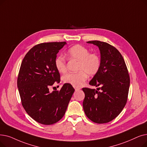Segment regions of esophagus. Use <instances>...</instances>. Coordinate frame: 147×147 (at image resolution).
Instances as JSON below:
<instances>
[{"label": "esophagus", "instance_id": "34e87169", "mask_svg": "<svg viewBox=\"0 0 147 147\" xmlns=\"http://www.w3.org/2000/svg\"><path fill=\"white\" fill-rule=\"evenodd\" d=\"M79 89H80V88H75V91H79Z\"/></svg>", "mask_w": 147, "mask_h": 147}]
</instances>
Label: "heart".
<instances>
[{"instance_id":"obj_1","label":"heart","mask_w":147,"mask_h":147,"mask_svg":"<svg viewBox=\"0 0 147 147\" xmlns=\"http://www.w3.org/2000/svg\"><path fill=\"white\" fill-rule=\"evenodd\" d=\"M67 54L70 59L79 61L77 67V73H69L63 77L66 84L74 87H80L86 81L88 75L93 76L96 74L101 67V59L96 53H91L85 47L76 44L70 47ZM55 65L60 73H65L67 68L66 59L64 56L59 55L55 59Z\"/></svg>"}]
</instances>
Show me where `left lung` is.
<instances>
[{
	"instance_id": "left-lung-1",
	"label": "left lung",
	"mask_w": 147,
	"mask_h": 147,
	"mask_svg": "<svg viewBox=\"0 0 147 147\" xmlns=\"http://www.w3.org/2000/svg\"><path fill=\"white\" fill-rule=\"evenodd\" d=\"M87 42L98 47L101 67L89 82L90 85L99 86L97 91L82 88L85 95L83 107L86 117L92 122L107 123L118 116L126 105L130 76L123 57L115 47L100 41Z\"/></svg>"
}]
</instances>
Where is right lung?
I'll return each instance as SVG.
<instances>
[{"label":"right lung","instance_id":"right-lung-1","mask_svg":"<svg viewBox=\"0 0 147 147\" xmlns=\"http://www.w3.org/2000/svg\"><path fill=\"white\" fill-rule=\"evenodd\" d=\"M66 42L38 44L24 57L17 78L22 104L29 115L44 125L53 124L63 117L74 89L65 84L60 91H49L60 74L55 59Z\"/></svg>","mask_w":147,"mask_h":147}]
</instances>
